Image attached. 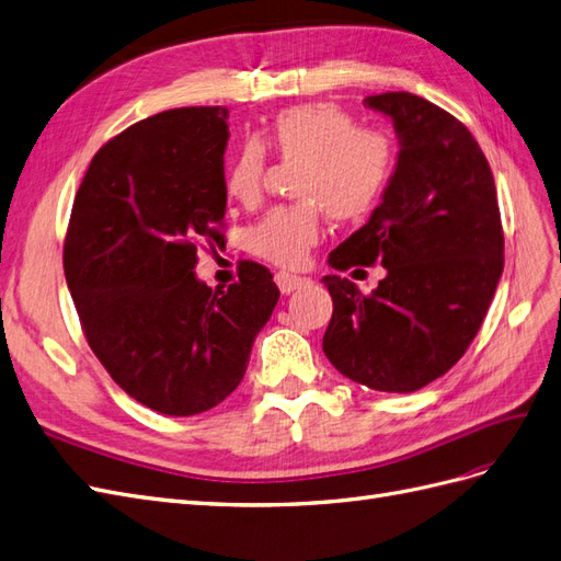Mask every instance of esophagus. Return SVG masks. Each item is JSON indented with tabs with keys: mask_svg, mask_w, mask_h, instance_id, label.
Segmentation results:
<instances>
[{
	"mask_svg": "<svg viewBox=\"0 0 561 561\" xmlns=\"http://www.w3.org/2000/svg\"><path fill=\"white\" fill-rule=\"evenodd\" d=\"M308 284H310L308 277L291 275V272H279L277 275V286L282 294H294L296 289H304V286H308Z\"/></svg>",
	"mask_w": 561,
	"mask_h": 561,
	"instance_id": "1",
	"label": "esophagus"
}]
</instances>
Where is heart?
<instances>
[{
    "mask_svg": "<svg viewBox=\"0 0 561 561\" xmlns=\"http://www.w3.org/2000/svg\"><path fill=\"white\" fill-rule=\"evenodd\" d=\"M265 151L294 172L291 206L265 213L247 232V249L282 267L306 261L322 234V215L357 220L367 215L389 184L396 165L391 137L371 127H355L346 111L334 104H300L279 111L257 137L241 144L225 170L227 196L253 206L263 192Z\"/></svg>",
    "mask_w": 561,
    "mask_h": 561,
    "instance_id": "heart-1",
    "label": "heart"
}]
</instances>
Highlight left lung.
Instances as JSON below:
<instances>
[{
  "mask_svg": "<svg viewBox=\"0 0 561 561\" xmlns=\"http://www.w3.org/2000/svg\"><path fill=\"white\" fill-rule=\"evenodd\" d=\"M398 137L396 170L369 220L329 253V267H386L369 296L322 277L334 312L322 351L367 389L412 393L443 377L477 336L502 275L491 165L467 127L410 92L367 96Z\"/></svg>",
  "mask_w": 561,
  "mask_h": 561,
  "instance_id": "8db88e82",
  "label": "left lung"
}]
</instances>
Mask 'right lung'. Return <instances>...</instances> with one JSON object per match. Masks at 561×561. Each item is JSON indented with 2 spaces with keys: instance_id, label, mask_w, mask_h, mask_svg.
Wrapping results in <instances>:
<instances>
[{
  "instance_id": "add662e5",
  "label": "right lung",
  "mask_w": 561,
  "mask_h": 561,
  "mask_svg": "<svg viewBox=\"0 0 561 561\" xmlns=\"http://www.w3.org/2000/svg\"><path fill=\"white\" fill-rule=\"evenodd\" d=\"M227 108H172L106 141L84 172L64 272L90 348L111 379L170 417L232 393L279 300L270 270L243 261L227 291L196 277L227 210Z\"/></svg>"
}]
</instances>
